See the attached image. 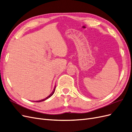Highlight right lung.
Returning a JSON list of instances; mask_svg holds the SVG:
<instances>
[{"mask_svg": "<svg viewBox=\"0 0 132 132\" xmlns=\"http://www.w3.org/2000/svg\"><path fill=\"white\" fill-rule=\"evenodd\" d=\"M55 88H56V87H55V88H54V90H53V92L52 93V94H51L50 95H49L48 97H46L45 99H43V100H39V101H36V102H41V101H44V100H46L47 99H48V98H49V97H50V96H52L53 95V94L54 93V92H55Z\"/></svg>", "mask_w": 132, "mask_h": 132, "instance_id": "right-lung-1", "label": "right lung"}]
</instances>
